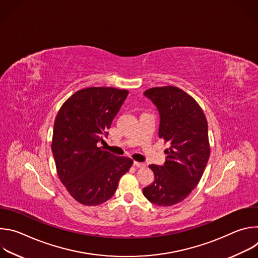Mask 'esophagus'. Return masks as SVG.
Masks as SVG:
<instances>
[{"instance_id": "esophagus-1", "label": "esophagus", "mask_w": 258, "mask_h": 258, "mask_svg": "<svg viewBox=\"0 0 258 258\" xmlns=\"http://www.w3.org/2000/svg\"><path fill=\"white\" fill-rule=\"evenodd\" d=\"M134 164H135V166H137L138 168H144V167L146 166V164H145L144 162H138V161H135V162H134Z\"/></svg>"}]
</instances>
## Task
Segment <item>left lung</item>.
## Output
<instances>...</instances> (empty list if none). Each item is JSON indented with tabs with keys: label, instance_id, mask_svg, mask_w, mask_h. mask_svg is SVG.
<instances>
[{
	"label": "left lung",
	"instance_id": "left-lung-1",
	"mask_svg": "<svg viewBox=\"0 0 258 258\" xmlns=\"http://www.w3.org/2000/svg\"><path fill=\"white\" fill-rule=\"evenodd\" d=\"M144 95L157 107L158 135L170 147L163 165H149L154 181L143 194L153 204L171 206L190 195L205 170L210 155L207 120L199 104L176 87L152 88Z\"/></svg>",
	"mask_w": 258,
	"mask_h": 258
}]
</instances>
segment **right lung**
<instances>
[{
    "instance_id": "1",
    "label": "right lung",
    "mask_w": 258,
    "mask_h": 258,
    "mask_svg": "<svg viewBox=\"0 0 258 258\" xmlns=\"http://www.w3.org/2000/svg\"><path fill=\"white\" fill-rule=\"evenodd\" d=\"M128 92L110 87L78 91L56 116L52 152L57 173L78 202L95 206L111 198L133 160L115 156L101 147L103 136L118 113Z\"/></svg>"
}]
</instances>
